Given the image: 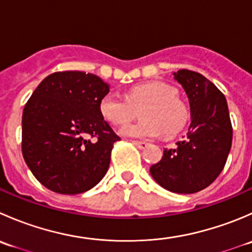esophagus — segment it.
Returning <instances> with one entry per match:
<instances>
[{
    "label": "esophagus",
    "mask_w": 252,
    "mask_h": 252,
    "mask_svg": "<svg viewBox=\"0 0 252 252\" xmlns=\"http://www.w3.org/2000/svg\"><path fill=\"white\" fill-rule=\"evenodd\" d=\"M133 144L135 145V146H138L139 149H146V147L149 146V144L145 141H133Z\"/></svg>",
    "instance_id": "34e87169"
}]
</instances>
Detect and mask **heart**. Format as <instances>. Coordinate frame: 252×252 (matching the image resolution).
<instances>
[{"label": "heart", "instance_id": "1", "mask_svg": "<svg viewBox=\"0 0 252 252\" xmlns=\"http://www.w3.org/2000/svg\"><path fill=\"white\" fill-rule=\"evenodd\" d=\"M172 86L161 81L139 84L126 93V100L114 94H106L100 100V113L114 126L126 124L134 116L133 108H142L139 113L141 122L126 126L119 134L126 138L155 139L174 135L188 121V108L175 96Z\"/></svg>", "mask_w": 252, "mask_h": 252}]
</instances>
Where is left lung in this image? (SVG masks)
I'll return each mask as SVG.
<instances>
[{
	"label": "left lung",
	"instance_id": "left-lung-1",
	"mask_svg": "<svg viewBox=\"0 0 252 252\" xmlns=\"http://www.w3.org/2000/svg\"><path fill=\"white\" fill-rule=\"evenodd\" d=\"M173 75L188 96L191 123L185 140L164 149L150 173L168 191L194 194L224 168L232 147V123L227 100L215 84L192 70L180 69Z\"/></svg>",
	"mask_w": 252,
	"mask_h": 252
}]
</instances>
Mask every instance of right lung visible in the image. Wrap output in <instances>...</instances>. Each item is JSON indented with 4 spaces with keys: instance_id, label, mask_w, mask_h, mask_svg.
I'll return each instance as SVG.
<instances>
[{
    "instance_id": "right-lung-1",
    "label": "right lung",
    "mask_w": 252,
    "mask_h": 252,
    "mask_svg": "<svg viewBox=\"0 0 252 252\" xmlns=\"http://www.w3.org/2000/svg\"><path fill=\"white\" fill-rule=\"evenodd\" d=\"M108 93L110 84L78 70L53 73L35 89L23 111L22 152L47 189L80 194L107 173L113 144L121 139L98 108Z\"/></svg>"
}]
</instances>
